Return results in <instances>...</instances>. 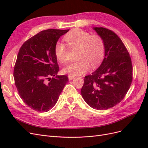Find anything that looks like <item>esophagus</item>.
Masks as SVG:
<instances>
[{"mask_svg": "<svg viewBox=\"0 0 148 148\" xmlns=\"http://www.w3.org/2000/svg\"><path fill=\"white\" fill-rule=\"evenodd\" d=\"M68 77H69V80H71V79H73L75 78V76L69 75L68 76Z\"/></svg>", "mask_w": 148, "mask_h": 148, "instance_id": "34e87169", "label": "esophagus"}]
</instances>
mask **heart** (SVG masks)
<instances>
[{
    "instance_id": "heart-1",
    "label": "heart",
    "mask_w": 148,
    "mask_h": 148,
    "mask_svg": "<svg viewBox=\"0 0 148 148\" xmlns=\"http://www.w3.org/2000/svg\"><path fill=\"white\" fill-rule=\"evenodd\" d=\"M70 49H78L77 62H71L62 70L63 73L70 75H78L86 73L90 69L99 65L105 53V43L99 35H91L80 29H74L64 37ZM69 50L64 43L58 42L54 48L57 59L61 63L67 61Z\"/></svg>"
}]
</instances>
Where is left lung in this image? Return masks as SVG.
Masks as SVG:
<instances>
[{"label":"left lung","mask_w":148,"mask_h":148,"mask_svg":"<svg viewBox=\"0 0 148 148\" xmlns=\"http://www.w3.org/2000/svg\"><path fill=\"white\" fill-rule=\"evenodd\" d=\"M105 43L101 65L84 77L81 94L84 101L97 110H107L123 100L132 82L130 56L120 38L112 31L94 27Z\"/></svg>","instance_id":"1"}]
</instances>
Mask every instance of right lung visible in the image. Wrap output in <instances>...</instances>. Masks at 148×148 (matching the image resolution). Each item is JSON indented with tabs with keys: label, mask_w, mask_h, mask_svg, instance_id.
Here are the masks:
<instances>
[{
	"label": "right lung",
	"mask_w": 148,
	"mask_h": 148,
	"mask_svg": "<svg viewBox=\"0 0 148 148\" xmlns=\"http://www.w3.org/2000/svg\"><path fill=\"white\" fill-rule=\"evenodd\" d=\"M69 29L44 30L21 46L13 71L20 97L31 109L46 112L56 105L69 78L57 75L59 67L54 48Z\"/></svg>",
	"instance_id": "obj_1"
}]
</instances>
